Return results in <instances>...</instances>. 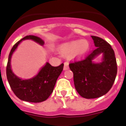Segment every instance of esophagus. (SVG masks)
<instances>
[{
    "mask_svg": "<svg viewBox=\"0 0 126 126\" xmlns=\"http://www.w3.org/2000/svg\"><path fill=\"white\" fill-rule=\"evenodd\" d=\"M69 69V63H65V65H64V68L63 69L64 70H67V69Z\"/></svg>",
    "mask_w": 126,
    "mask_h": 126,
    "instance_id": "34e87169",
    "label": "esophagus"
}]
</instances>
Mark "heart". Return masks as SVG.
<instances>
[{
  "label": "heart",
  "mask_w": 126,
  "mask_h": 126,
  "mask_svg": "<svg viewBox=\"0 0 126 126\" xmlns=\"http://www.w3.org/2000/svg\"><path fill=\"white\" fill-rule=\"evenodd\" d=\"M60 50L64 54H71L74 52L76 57H82L88 52L90 44L85 40H74L61 44Z\"/></svg>",
  "instance_id": "1"
}]
</instances>
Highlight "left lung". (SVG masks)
Masks as SVG:
<instances>
[{
  "mask_svg": "<svg viewBox=\"0 0 126 126\" xmlns=\"http://www.w3.org/2000/svg\"><path fill=\"white\" fill-rule=\"evenodd\" d=\"M96 48L85 59L70 63L69 68L74 73V86L81 96L96 98L108 93L116 78V59L111 45L97 36H91ZM100 54L101 62L93 60Z\"/></svg>",
  "mask_w": 126,
  "mask_h": 126,
  "instance_id": "left-lung-1",
  "label": "left lung"
}]
</instances>
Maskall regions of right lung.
<instances>
[{
	"instance_id": "1",
	"label": "right lung",
	"mask_w": 126,
	"mask_h": 126,
	"mask_svg": "<svg viewBox=\"0 0 126 126\" xmlns=\"http://www.w3.org/2000/svg\"><path fill=\"white\" fill-rule=\"evenodd\" d=\"M25 40H32L41 46L44 40L38 36L30 35L17 42L13 47L9 55L7 66V77L10 86L19 99L30 103H40L46 100L53 91L57 79L63 69V63L58 67H53L47 62L37 75L30 79H21L17 76L11 69V57L21 42Z\"/></svg>"
}]
</instances>
